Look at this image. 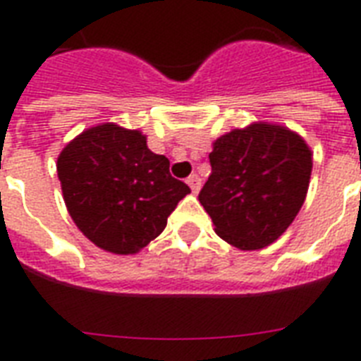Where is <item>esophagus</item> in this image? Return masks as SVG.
Masks as SVG:
<instances>
[{"label": "esophagus", "mask_w": 361, "mask_h": 361, "mask_svg": "<svg viewBox=\"0 0 361 361\" xmlns=\"http://www.w3.org/2000/svg\"><path fill=\"white\" fill-rule=\"evenodd\" d=\"M187 185L191 187L192 192H198V189H200V178L197 174H191L187 178Z\"/></svg>", "instance_id": "34e87169"}]
</instances>
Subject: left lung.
Listing matches in <instances>:
<instances>
[{
	"mask_svg": "<svg viewBox=\"0 0 361 361\" xmlns=\"http://www.w3.org/2000/svg\"><path fill=\"white\" fill-rule=\"evenodd\" d=\"M198 200L215 232L241 251L271 245L307 197L313 152L285 125L255 121L214 140Z\"/></svg>",
	"mask_w": 361,
	"mask_h": 361,
	"instance_id": "8db88e82",
	"label": "left lung"
}]
</instances>
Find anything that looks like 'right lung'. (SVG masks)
Instances as JSON below:
<instances>
[{"label": "right lung", "mask_w": 361, "mask_h": 361, "mask_svg": "<svg viewBox=\"0 0 361 361\" xmlns=\"http://www.w3.org/2000/svg\"><path fill=\"white\" fill-rule=\"evenodd\" d=\"M65 206L78 231L114 255H135L161 234L191 192L146 135L116 123L82 130L58 155Z\"/></svg>", "instance_id": "add662e5"}]
</instances>
